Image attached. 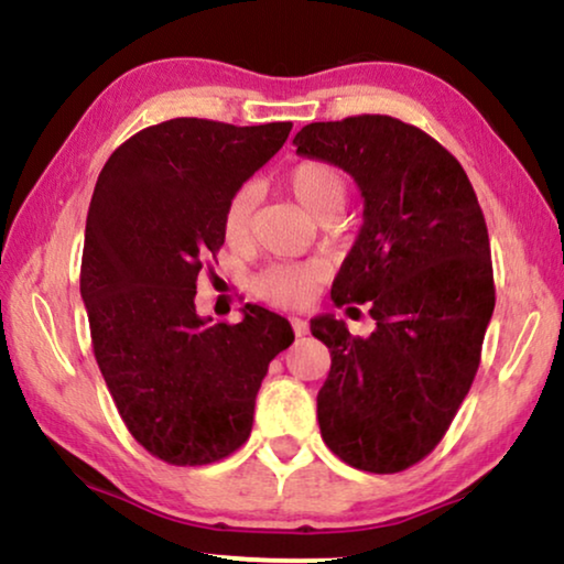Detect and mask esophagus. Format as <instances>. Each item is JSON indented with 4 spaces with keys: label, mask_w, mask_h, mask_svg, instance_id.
I'll return each instance as SVG.
<instances>
[{
    "label": "esophagus",
    "mask_w": 564,
    "mask_h": 564,
    "mask_svg": "<svg viewBox=\"0 0 564 564\" xmlns=\"http://www.w3.org/2000/svg\"><path fill=\"white\" fill-rule=\"evenodd\" d=\"M291 327H293V332H296L299 337H301V335H306V332H308V324H306L304 319H299V316H293V319H291Z\"/></svg>",
    "instance_id": "1"
}]
</instances>
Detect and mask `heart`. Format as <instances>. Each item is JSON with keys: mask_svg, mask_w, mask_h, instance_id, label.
Listing matches in <instances>:
<instances>
[{"mask_svg": "<svg viewBox=\"0 0 564 564\" xmlns=\"http://www.w3.org/2000/svg\"><path fill=\"white\" fill-rule=\"evenodd\" d=\"M285 188L304 209L316 219H329L347 202V176L337 165L327 161H301L285 173ZM256 206V192L250 186L237 188L225 206L221 229L229 245H242L250 229V214ZM319 281V273L312 265L301 263H273L260 271L252 281V293L258 299L279 306H301L312 296Z\"/></svg>", "mask_w": 564, "mask_h": 564, "instance_id": "1", "label": "heart"}]
</instances>
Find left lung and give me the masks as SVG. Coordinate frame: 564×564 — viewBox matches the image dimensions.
Returning a JSON list of instances; mask_svg holds the SVG:
<instances>
[{
  "label": "left lung",
  "mask_w": 564,
  "mask_h": 564,
  "mask_svg": "<svg viewBox=\"0 0 564 564\" xmlns=\"http://www.w3.org/2000/svg\"><path fill=\"white\" fill-rule=\"evenodd\" d=\"M293 145L350 173L365 199L332 299L368 304L376 329L312 319L332 358L322 440L358 470L401 473L442 442L478 372L496 306L486 217L457 158L395 117L312 122Z\"/></svg>",
  "instance_id": "left-lung-1"
}]
</instances>
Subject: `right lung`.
Listing matches in <instances>:
<instances>
[{"instance_id": "1", "label": "right lung", "mask_w": 564, "mask_h": 564, "mask_svg": "<svg viewBox=\"0 0 564 564\" xmlns=\"http://www.w3.org/2000/svg\"><path fill=\"white\" fill-rule=\"evenodd\" d=\"M291 127L176 117L124 140L94 186L82 258L94 358L127 430L169 465L240 449L268 365L293 343L291 324L263 306L209 324L194 304L225 245L227 202Z\"/></svg>"}]
</instances>
